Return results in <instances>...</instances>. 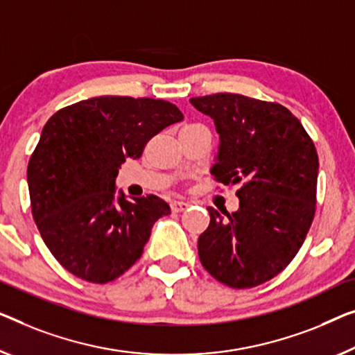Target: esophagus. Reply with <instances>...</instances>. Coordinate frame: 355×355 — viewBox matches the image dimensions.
I'll use <instances>...</instances> for the list:
<instances>
[{
    "mask_svg": "<svg viewBox=\"0 0 355 355\" xmlns=\"http://www.w3.org/2000/svg\"><path fill=\"white\" fill-rule=\"evenodd\" d=\"M188 205H189V202H187V200H172L171 209H172V211H182L187 209Z\"/></svg>",
    "mask_w": 355,
    "mask_h": 355,
    "instance_id": "esophagus-1",
    "label": "esophagus"
}]
</instances>
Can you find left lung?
<instances>
[{"label": "left lung", "mask_w": 355, "mask_h": 355, "mask_svg": "<svg viewBox=\"0 0 355 355\" xmlns=\"http://www.w3.org/2000/svg\"><path fill=\"white\" fill-rule=\"evenodd\" d=\"M220 134L211 175L237 189L239 210L207 207L198 252L211 277L252 288L282 272L303 245L315 214L319 156L303 124L282 105L241 94L189 98Z\"/></svg>", "instance_id": "obj_1"}]
</instances>
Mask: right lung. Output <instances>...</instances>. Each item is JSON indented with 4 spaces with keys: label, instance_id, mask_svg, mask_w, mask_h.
Listing matches in <instances>:
<instances>
[{
    "label": "right lung",
    "instance_id": "add662e5",
    "mask_svg": "<svg viewBox=\"0 0 355 355\" xmlns=\"http://www.w3.org/2000/svg\"><path fill=\"white\" fill-rule=\"evenodd\" d=\"M183 113L166 100L94 97L52 114L28 161L31 214L42 241L73 276L107 284L144 253L157 218L171 214L155 194L114 199L127 157Z\"/></svg>",
    "mask_w": 355,
    "mask_h": 355
}]
</instances>
